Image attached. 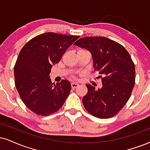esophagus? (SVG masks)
Instances as JSON below:
<instances>
[{"label": "esophagus", "instance_id": "esophagus-1", "mask_svg": "<svg viewBox=\"0 0 150 150\" xmlns=\"http://www.w3.org/2000/svg\"><path fill=\"white\" fill-rule=\"evenodd\" d=\"M71 88H73V89H74V88H77V87H78L79 85L78 83H71Z\"/></svg>", "mask_w": 150, "mask_h": 150}]
</instances>
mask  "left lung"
<instances>
[{
	"label": "left lung",
	"mask_w": 150,
	"mask_h": 150,
	"mask_svg": "<svg viewBox=\"0 0 150 150\" xmlns=\"http://www.w3.org/2000/svg\"><path fill=\"white\" fill-rule=\"evenodd\" d=\"M74 45L91 53L95 71L102 75V88L87 84L83 104L92 115L107 119L117 115L132 95L136 69L131 55L122 45L103 37H86Z\"/></svg>",
	"instance_id": "8db88e82"
}]
</instances>
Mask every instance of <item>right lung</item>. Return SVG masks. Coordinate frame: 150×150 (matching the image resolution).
Masks as SVG:
<instances>
[{"label":"right lung","instance_id":"add662e5","mask_svg":"<svg viewBox=\"0 0 150 150\" xmlns=\"http://www.w3.org/2000/svg\"><path fill=\"white\" fill-rule=\"evenodd\" d=\"M79 36L45 33L31 39L22 48L14 65L15 86L31 111L47 116L58 111L69 95V81L51 82L50 72Z\"/></svg>","mask_w":150,"mask_h":150}]
</instances>
